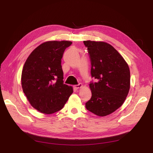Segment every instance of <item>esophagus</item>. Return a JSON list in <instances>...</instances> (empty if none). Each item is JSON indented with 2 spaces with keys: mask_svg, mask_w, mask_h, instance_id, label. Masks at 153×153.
Wrapping results in <instances>:
<instances>
[{
  "mask_svg": "<svg viewBox=\"0 0 153 153\" xmlns=\"http://www.w3.org/2000/svg\"><path fill=\"white\" fill-rule=\"evenodd\" d=\"M82 86H83L82 84H77V85H75L74 86V88L76 89V90H78L79 88H81Z\"/></svg>",
  "mask_w": 153,
  "mask_h": 153,
  "instance_id": "obj_1",
  "label": "esophagus"
}]
</instances>
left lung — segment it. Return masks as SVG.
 Listing matches in <instances>:
<instances>
[{
  "instance_id": "8db88e82",
  "label": "left lung",
  "mask_w": 153,
  "mask_h": 153,
  "mask_svg": "<svg viewBox=\"0 0 153 153\" xmlns=\"http://www.w3.org/2000/svg\"><path fill=\"white\" fill-rule=\"evenodd\" d=\"M91 60V99L85 108L98 116L109 115L120 108L129 92L128 65L113 47L103 41H84Z\"/></svg>"
}]
</instances>
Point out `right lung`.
I'll return each instance as SVG.
<instances>
[{
    "label": "right lung",
    "mask_w": 153,
    "mask_h": 153,
    "mask_svg": "<svg viewBox=\"0 0 153 153\" xmlns=\"http://www.w3.org/2000/svg\"><path fill=\"white\" fill-rule=\"evenodd\" d=\"M69 41H49L39 45L25 63L21 74L24 94L32 106L51 114L62 110L73 88L63 84L62 58Z\"/></svg>",
    "instance_id": "1"
}]
</instances>
